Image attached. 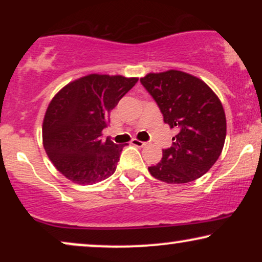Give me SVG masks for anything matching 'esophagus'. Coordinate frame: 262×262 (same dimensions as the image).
Listing matches in <instances>:
<instances>
[{"instance_id": "34e87169", "label": "esophagus", "mask_w": 262, "mask_h": 262, "mask_svg": "<svg viewBox=\"0 0 262 262\" xmlns=\"http://www.w3.org/2000/svg\"><path fill=\"white\" fill-rule=\"evenodd\" d=\"M132 144H133V145H135V146H139V148H143V146L148 145V143H145V141L138 140V139H133V140H132Z\"/></svg>"}]
</instances>
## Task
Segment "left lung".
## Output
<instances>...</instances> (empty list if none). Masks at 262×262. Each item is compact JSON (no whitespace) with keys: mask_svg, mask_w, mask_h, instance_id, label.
I'll use <instances>...</instances> for the list:
<instances>
[{"mask_svg":"<svg viewBox=\"0 0 262 262\" xmlns=\"http://www.w3.org/2000/svg\"><path fill=\"white\" fill-rule=\"evenodd\" d=\"M160 108L164 122L179 133L162 159L149 167L150 175L166 183L200 179L223 150L227 119L213 90L193 75L179 70L150 73L140 79Z\"/></svg>","mask_w":262,"mask_h":262,"instance_id":"8db88e82","label":"left lung"}]
</instances>
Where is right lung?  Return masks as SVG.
<instances>
[{
	"label": "right lung",
	"instance_id": "1",
	"mask_svg": "<svg viewBox=\"0 0 262 262\" xmlns=\"http://www.w3.org/2000/svg\"><path fill=\"white\" fill-rule=\"evenodd\" d=\"M138 77L90 74L71 81L50 101L43 121L48 158L66 179L93 185L113 175L124 145L102 140L110 113Z\"/></svg>",
	"mask_w": 262,
	"mask_h": 262
}]
</instances>
